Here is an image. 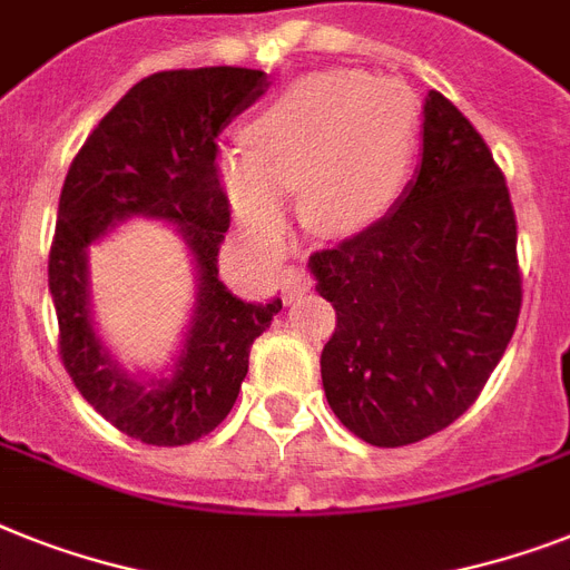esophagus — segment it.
<instances>
[{
    "label": "esophagus",
    "mask_w": 570,
    "mask_h": 570,
    "mask_svg": "<svg viewBox=\"0 0 570 570\" xmlns=\"http://www.w3.org/2000/svg\"><path fill=\"white\" fill-rule=\"evenodd\" d=\"M281 286H284L286 301L298 298L313 286V277H309L307 269H301V266H289V269L281 272Z\"/></svg>",
    "instance_id": "1"
}]
</instances>
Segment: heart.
<instances>
[{
    "label": "heart",
    "instance_id": "obj_1",
    "mask_svg": "<svg viewBox=\"0 0 570 570\" xmlns=\"http://www.w3.org/2000/svg\"><path fill=\"white\" fill-rule=\"evenodd\" d=\"M252 151H228L219 180L252 239L275 245L286 196L301 189L309 228L345 237L372 228L404 196L419 105L397 81L363 72H318L286 87L248 125Z\"/></svg>",
    "mask_w": 570,
    "mask_h": 570
}]
</instances>
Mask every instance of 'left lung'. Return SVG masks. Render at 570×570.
Listing matches in <instances>:
<instances>
[{
	"label": "left lung",
	"instance_id": "left-lung-1",
	"mask_svg": "<svg viewBox=\"0 0 570 570\" xmlns=\"http://www.w3.org/2000/svg\"><path fill=\"white\" fill-rule=\"evenodd\" d=\"M515 243L501 166L453 101L430 90L419 173L395 210L309 257L336 309L322 383L354 436L413 445L478 401L521 313Z\"/></svg>",
	"mask_w": 570,
	"mask_h": 570
}]
</instances>
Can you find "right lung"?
Masks as SVG:
<instances>
[{"instance_id": "1", "label": "right lung", "mask_w": 570, "mask_h": 570, "mask_svg": "<svg viewBox=\"0 0 570 570\" xmlns=\"http://www.w3.org/2000/svg\"><path fill=\"white\" fill-rule=\"evenodd\" d=\"M266 87V72L245 67L142 78L92 128L60 189L49 252L60 360L87 404L146 445H189L222 424L248 374L254 340L284 307L281 298L239 301L216 266L230 225L216 140ZM131 215L173 220L197 263V309L173 379L137 382L91 327L86 248Z\"/></svg>"}]
</instances>
